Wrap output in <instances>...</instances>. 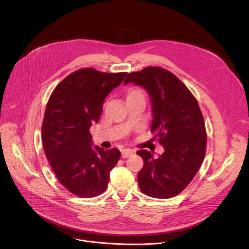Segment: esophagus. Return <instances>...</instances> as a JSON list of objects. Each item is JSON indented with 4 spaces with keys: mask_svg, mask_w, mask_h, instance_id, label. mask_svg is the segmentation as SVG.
Listing matches in <instances>:
<instances>
[{
    "mask_svg": "<svg viewBox=\"0 0 249 249\" xmlns=\"http://www.w3.org/2000/svg\"><path fill=\"white\" fill-rule=\"evenodd\" d=\"M133 155V151L131 149H124L122 151V158L123 159H127V158H130V156Z\"/></svg>",
    "mask_w": 249,
    "mask_h": 249,
    "instance_id": "obj_1",
    "label": "esophagus"
}]
</instances>
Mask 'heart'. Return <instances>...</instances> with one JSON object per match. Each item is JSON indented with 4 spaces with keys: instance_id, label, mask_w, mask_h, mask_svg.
Wrapping results in <instances>:
<instances>
[{
    "instance_id": "b5f03b06",
    "label": "heart",
    "mask_w": 249,
    "mask_h": 249,
    "mask_svg": "<svg viewBox=\"0 0 249 249\" xmlns=\"http://www.w3.org/2000/svg\"><path fill=\"white\" fill-rule=\"evenodd\" d=\"M138 93H141V90H139V89H132L131 91H130V93H129L128 95H131V94H138Z\"/></svg>"
}]
</instances>
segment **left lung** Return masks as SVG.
Listing matches in <instances>:
<instances>
[{"label": "left lung", "instance_id": "1", "mask_svg": "<svg viewBox=\"0 0 249 249\" xmlns=\"http://www.w3.org/2000/svg\"><path fill=\"white\" fill-rule=\"evenodd\" d=\"M144 88L151 98V131L164 152L136 153L144 160L137 178L140 191L158 199H168L184 191L201 167L207 145L204 118L197 99L173 72L148 67L129 73L124 84Z\"/></svg>", "mask_w": 249, "mask_h": 249}]
</instances>
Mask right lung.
<instances>
[{"label": "right lung", "mask_w": 249, "mask_h": 249, "mask_svg": "<svg viewBox=\"0 0 249 249\" xmlns=\"http://www.w3.org/2000/svg\"><path fill=\"white\" fill-rule=\"evenodd\" d=\"M126 74L77 70L56 86L47 102L41 128L45 156L60 184L80 198L104 193L120 160L117 148L91 147L89 128L98 123L105 98Z\"/></svg>", "instance_id": "1"}]
</instances>
